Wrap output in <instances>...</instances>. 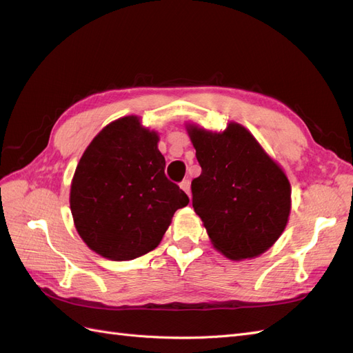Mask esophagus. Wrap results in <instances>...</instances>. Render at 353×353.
<instances>
[{
  "instance_id": "esophagus-1",
  "label": "esophagus",
  "mask_w": 353,
  "mask_h": 353,
  "mask_svg": "<svg viewBox=\"0 0 353 353\" xmlns=\"http://www.w3.org/2000/svg\"><path fill=\"white\" fill-rule=\"evenodd\" d=\"M179 187H181V188H183V190L185 191V193L188 194V197H190V181H188V179H184V181H183V183H181V184H179Z\"/></svg>"
}]
</instances>
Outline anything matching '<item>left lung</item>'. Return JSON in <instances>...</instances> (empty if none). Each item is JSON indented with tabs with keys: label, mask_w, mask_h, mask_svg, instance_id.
<instances>
[{
	"label": "left lung",
	"mask_w": 353,
	"mask_h": 353,
	"mask_svg": "<svg viewBox=\"0 0 353 353\" xmlns=\"http://www.w3.org/2000/svg\"><path fill=\"white\" fill-rule=\"evenodd\" d=\"M201 166L191 181L193 208L227 258L259 256L279 240L292 206L290 183L244 126L223 132L187 126Z\"/></svg>",
	"instance_id": "1"
}]
</instances>
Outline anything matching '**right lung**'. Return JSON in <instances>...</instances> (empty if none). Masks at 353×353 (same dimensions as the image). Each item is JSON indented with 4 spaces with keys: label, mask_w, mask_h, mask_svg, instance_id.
I'll return each mask as SVG.
<instances>
[{
    "label": "right lung",
    "mask_w": 353,
    "mask_h": 353,
    "mask_svg": "<svg viewBox=\"0 0 353 353\" xmlns=\"http://www.w3.org/2000/svg\"><path fill=\"white\" fill-rule=\"evenodd\" d=\"M159 137L137 116L109 123L83 152L70 187L74 227L88 248L131 261L162 241L188 196L165 175Z\"/></svg>",
    "instance_id": "obj_1"
}]
</instances>
